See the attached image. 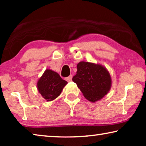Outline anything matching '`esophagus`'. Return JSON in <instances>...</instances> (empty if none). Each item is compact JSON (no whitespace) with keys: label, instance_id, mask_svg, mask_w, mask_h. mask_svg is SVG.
<instances>
[{"label":"esophagus","instance_id":"obj_1","mask_svg":"<svg viewBox=\"0 0 146 146\" xmlns=\"http://www.w3.org/2000/svg\"><path fill=\"white\" fill-rule=\"evenodd\" d=\"M72 77H73V76L72 75H70L68 76V77H67L66 78V80L68 81V82H70V81H71V80H72Z\"/></svg>","mask_w":146,"mask_h":146}]
</instances>
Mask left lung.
Returning a JSON list of instances; mask_svg holds the SVG:
<instances>
[{
  "mask_svg": "<svg viewBox=\"0 0 146 146\" xmlns=\"http://www.w3.org/2000/svg\"><path fill=\"white\" fill-rule=\"evenodd\" d=\"M72 80L91 102L102 99L110 92L112 80L110 73L99 64L82 61L77 64V71Z\"/></svg>",
  "mask_w": 146,
  "mask_h": 146,
  "instance_id": "obj_1",
  "label": "left lung"
}]
</instances>
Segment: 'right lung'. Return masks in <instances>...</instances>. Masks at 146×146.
I'll return each mask as SVG.
<instances>
[{"label": "right lung", "instance_id": "obj_1", "mask_svg": "<svg viewBox=\"0 0 146 146\" xmlns=\"http://www.w3.org/2000/svg\"><path fill=\"white\" fill-rule=\"evenodd\" d=\"M67 84V81L63 80L58 73L47 69L39 78L36 87L42 97L46 101L50 102L56 99L60 95Z\"/></svg>", "mask_w": 146, "mask_h": 146}]
</instances>
